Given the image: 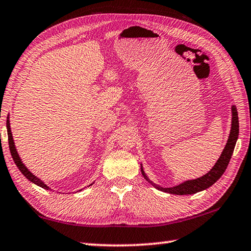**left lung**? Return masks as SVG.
<instances>
[{"mask_svg":"<svg viewBox=\"0 0 251 251\" xmlns=\"http://www.w3.org/2000/svg\"><path fill=\"white\" fill-rule=\"evenodd\" d=\"M238 134H239L238 113L236 110V106L233 105L232 106V127H230L227 142H226V145H225L219 160L217 161V163L214 164L213 168L211 169L207 174L201 176V177H199V178L186 180V181H184V183H181L177 186H174V187H169V188H164V187H162V186L152 183L148 176L146 175L145 171H144V169H142V165H141L142 176H144L146 180H148L154 188L159 189L161 191H164V193H168V194L193 195L196 193H199V191H202L204 189L209 188L210 186H212L215 181H217L221 177V176L223 175L225 170H226L227 165L229 163V160H230V158H232L235 145H236Z\"/></svg>","mask_w":251,"mask_h":251,"instance_id":"obj_1","label":"left lung"}]
</instances>
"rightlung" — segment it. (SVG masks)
Instances as JSON below:
<instances>
[{
  "mask_svg": "<svg viewBox=\"0 0 251 251\" xmlns=\"http://www.w3.org/2000/svg\"><path fill=\"white\" fill-rule=\"evenodd\" d=\"M6 127H7V135H8V146H9V151H11V154H12V158L15 162V164L17 165V168L19 169V171L22 172V173L24 174L25 177H26L28 180H30L31 183L36 184L38 186H40V187L47 189V190H51V188L49 187V186H47L46 184L43 183V181L38 178L37 176H34L30 171H29L26 165H25L21 158H19V155L17 153V150H16V147H15V144H14V139H13V135H12V130H11V124H9V120L7 117V122H6ZM92 185V184H91ZM90 186V185H89Z\"/></svg>",
  "mask_w": 251,
  "mask_h": 251,
  "instance_id": "right-lung-1",
  "label": "right lung"
}]
</instances>
